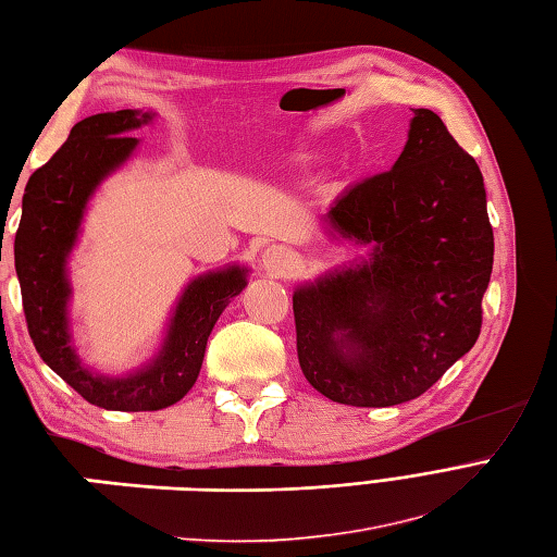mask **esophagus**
<instances>
[{
    "mask_svg": "<svg viewBox=\"0 0 557 557\" xmlns=\"http://www.w3.org/2000/svg\"><path fill=\"white\" fill-rule=\"evenodd\" d=\"M295 255L286 245H269L262 255V264L271 276H286L293 269Z\"/></svg>",
    "mask_w": 557,
    "mask_h": 557,
    "instance_id": "1",
    "label": "esophagus"
}]
</instances>
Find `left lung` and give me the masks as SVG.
Listing matches in <instances>:
<instances>
[{
  "label": "left lung",
  "instance_id": "8db88e82",
  "mask_svg": "<svg viewBox=\"0 0 557 557\" xmlns=\"http://www.w3.org/2000/svg\"><path fill=\"white\" fill-rule=\"evenodd\" d=\"M331 238L369 257L293 293L305 379L333 403L414 400L472 350L493 269L484 176L431 109L391 171L345 190Z\"/></svg>",
  "mask_w": 557,
  "mask_h": 557
}]
</instances>
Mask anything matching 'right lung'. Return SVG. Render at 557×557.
Instances as JSON below:
<instances>
[{
    "instance_id": "obj_1",
    "label": "right lung",
    "mask_w": 557,
    "mask_h": 557,
    "mask_svg": "<svg viewBox=\"0 0 557 557\" xmlns=\"http://www.w3.org/2000/svg\"><path fill=\"white\" fill-rule=\"evenodd\" d=\"M152 119L154 111L121 109L78 121L69 140L28 178L14 240L23 312L37 355L85 400L116 412L178 403L200 374L216 319L247 286V269L238 264L193 278L178 298L162 350L138 372L104 376L81 362L69 331L66 259L97 185L128 162L138 147L131 133Z\"/></svg>"
}]
</instances>
